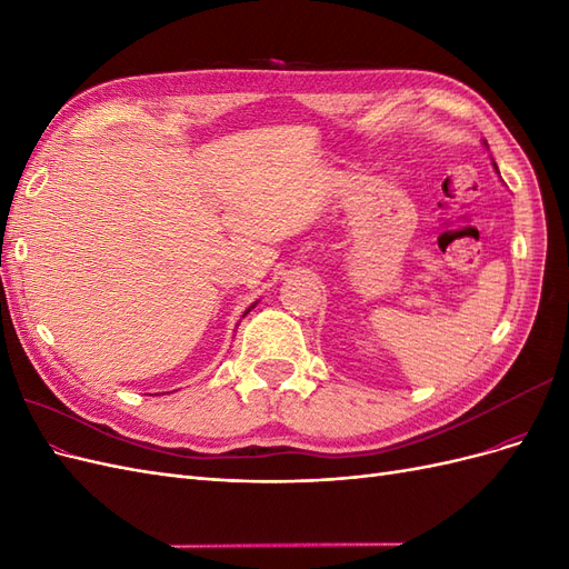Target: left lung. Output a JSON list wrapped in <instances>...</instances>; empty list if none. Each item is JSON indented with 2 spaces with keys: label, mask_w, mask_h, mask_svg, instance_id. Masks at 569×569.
I'll return each instance as SVG.
<instances>
[{
  "label": "left lung",
  "mask_w": 569,
  "mask_h": 569,
  "mask_svg": "<svg viewBox=\"0 0 569 569\" xmlns=\"http://www.w3.org/2000/svg\"><path fill=\"white\" fill-rule=\"evenodd\" d=\"M485 144H487V142H485ZM493 168H496V173H498V166H496V163H493Z\"/></svg>",
  "instance_id": "8db88e82"
}]
</instances>
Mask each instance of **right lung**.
Listing matches in <instances>:
<instances>
[{"label":"right lung","mask_w":569,"mask_h":569,"mask_svg":"<svg viewBox=\"0 0 569 569\" xmlns=\"http://www.w3.org/2000/svg\"><path fill=\"white\" fill-rule=\"evenodd\" d=\"M256 303H258V301H256ZM256 303H251V306H249V308H247V311H244V316H247V313H249V311H251V308H253V306H256ZM244 316H242V318H244Z\"/></svg>","instance_id":"1"}]
</instances>
